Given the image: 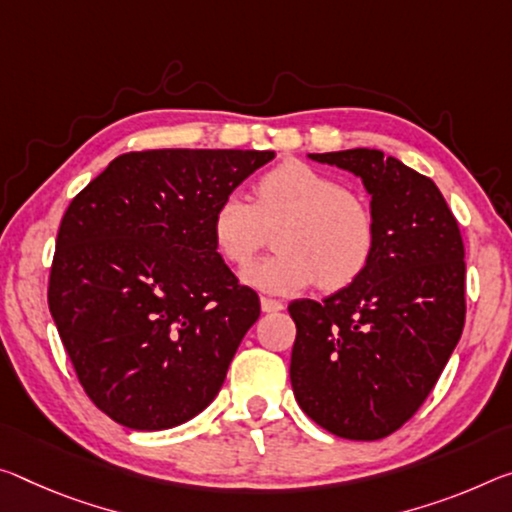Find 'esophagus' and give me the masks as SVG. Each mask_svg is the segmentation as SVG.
Wrapping results in <instances>:
<instances>
[{
	"mask_svg": "<svg viewBox=\"0 0 512 512\" xmlns=\"http://www.w3.org/2000/svg\"><path fill=\"white\" fill-rule=\"evenodd\" d=\"M259 303H262V312H266V314L285 310V305H282V300H275V298H266V296H262V300H259Z\"/></svg>",
	"mask_w": 512,
	"mask_h": 512,
	"instance_id": "obj_1",
	"label": "esophagus"
}]
</instances>
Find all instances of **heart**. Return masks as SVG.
<instances>
[{"label":"heart","mask_w":512,"mask_h":512,"mask_svg":"<svg viewBox=\"0 0 512 512\" xmlns=\"http://www.w3.org/2000/svg\"><path fill=\"white\" fill-rule=\"evenodd\" d=\"M273 232L278 253L243 273L269 294H296L319 280L328 291L348 287L367 269L376 250V218L367 200L303 161H282L255 182L248 202L230 193L218 202L209 230L216 253L243 269Z\"/></svg>","instance_id":"obj_1"}]
</instances>
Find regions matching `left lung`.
Segmentation results:
<instances>
[{
    "label": "left lung",
    "mask_w": 512,
    "mask_h": 512,
    "mask_svg": "<svg viewBox=\"0 0 512 512\" xmlns=\"http://www.w3.org/2000/svg\"><path fill=\"white\" fill-rule=\"evenodd\" d=\"M358 175L371 196L376 250L351 285L294 300L291 387L332 435H392L431 394L465 326V246L431 177L355 148L310 154Z\"/></svg>",
    "instance_id": "obj_1"
}]
</instances>
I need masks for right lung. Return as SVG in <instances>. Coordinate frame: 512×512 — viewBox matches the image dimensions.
I'll list each match as a JSON object with an SVG mask.
<instances>
[{
    "mask_svg": "<svg viewBox=\"0 0 512 512\" xmlns=\"http://www.w3.org/2000/svg\"><path fill=\"white\" fill-rule=\"evenodd\" d=\"M273 157L127 152L72 198L47 303L88 399L118 424L180 426L221 389L259 298L216 253L209 223Z\"/></svg>",
    "mask_w": 512,
    "mask_h": 512,
    "instance_id": "add662e5",
    "label": "right lung"
}]
</instances>
